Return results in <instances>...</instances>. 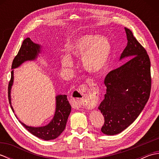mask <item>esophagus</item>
Wrapping results in <instances>:
<instances>
[{"mask_svg": "<svg viewBox=\"0 0 159 159\" xmlns=\"http://www.w3.org/2000/svg\"><path fill=\"white\" fill-rule=\"evenodd\" d=\"M87 83L89 84V86H96V84L94 83L93 80L88 79L87 80ZM87 92V87L85 85H80L79 88L76 91H74L73 93V99H75L79 105L86 107L87 109H91L93 107V102L92 101L89 99H87L85 98V93Z\"/></svg>", "mask_w": 159, "mask_h": 159, "instance_id": "1", "label": "esophagus"}]
</instances>
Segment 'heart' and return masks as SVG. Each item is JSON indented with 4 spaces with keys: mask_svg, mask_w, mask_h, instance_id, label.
Segmentation results:
<instances>
[{
    "mask_svg": "<svg viewBox=\"0 0 159 159\" xmlns=\"http://www.w3.org/2000/svg\"><path fill=\"white\" fill-rule=\"evenodd\" d=\"M67 50L70 55L82 59L83 67L87 72L97 73L107 65L111 55V45L106 37L86 35L71 43ZM61 64L66 68H72L74 66L72 57L63 55Z\"/></svg>",
    "mask_w": 159,
    "mask_h": 159,
    "instance_id": "b5f03b06",
    "label": "heart"
}]
</instances>
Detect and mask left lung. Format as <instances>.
<instances>
[{
	"label": "left lung",
	"mask_w": 159,
	"mask_h": 159,
	"mask_svg": "<svg viewBox=\"0 0 159 159\" xmlns=\"http://www.w3.org/2000/svg\"><path fill=\"white\" fill-rule=\"evenodd\" d=\"M127 46L120 57H131L111 70L104 79L107 93L98 107L104 117L101 131L114 135L126 129L139 116L150 98L152 77L147 51L125 27Z\"/></svg>",
	"instance_id": "8db88e82"
}]
</instances>
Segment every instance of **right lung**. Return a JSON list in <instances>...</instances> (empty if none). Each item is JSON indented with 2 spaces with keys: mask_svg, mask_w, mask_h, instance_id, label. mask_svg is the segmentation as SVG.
Returning a JSON list of instances; mask_svg holds the SVG:
<instances>
[{
  "mask_svg": "<svg viewBox=\"0 0 159 159\" xmlns=\"http://www.w3.org/2000/svg\"><path fill=\"white\" fill-rule=\"evenodd\" d=\"M40 52V46L33 43L29 38H26L22 42L17 55L13 60L11 68L20 66L21 64L28 60L35 59ZM13 81V71H11V79L8 85V98L12 111L13 107L11 104V88ZM56 111L55 116L50 122L43 127H31L26 126L25 124L20 121L22 126L33 135L44 140H51L58 137L66 128L67 118L71 111V105L67 98L66 95H59L56 97Z\"/></svg>",
  "mask_w": 159,
  "mask_h": 159,
  "instance_id": "1",
  "label": "right lung"
}]
</instances>
